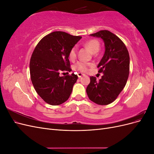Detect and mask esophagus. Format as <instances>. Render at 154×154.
Wrapping results in <instances>:
<instances>
[{
    "label": "esophagus",
    "mask_w": 154,
    "mask_h": 154,
    "mask_svg": "<svg viewBox=\"0 0 154 154\" xmlns=\"http://www.w3.org/2000/svg\"><path fill=\"white\" fill-rule=\"evenodd\" d=\"M77 75H78V78H81V77L83 76H85V74H83V73H82V72H78V73L77 74Z\"/></svg>",
    "instance_id": "esophagus-1"
}]
</instances>
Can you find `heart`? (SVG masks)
<instances>
[{
    "mask_svg": "<svg viewBox=\"0 0 154 154\" xmlns=\"http://www.w3.org/2000/svg\"><path fill=\"white\" fill-rule=\"evenodd\" d=\"M84 45L86 48L91 51V52L93 54H96L98 52L100 48V42L97 40L92 39L87 41L84 44ZM76 54H77V48L74 47L72 48V49L70 50L69 53V58L71 60L74 61L76 58ZM91 66V63L85 62L82 61L78 62L75 65H74L73 68L76 71H78L80 72H85L87 71L88 67Z\"/></svg>",
    "mask_w": 154,
    "mask_h": 154,
    "instance_id": "b5f03b06",
    "label": "heart"
}]
</instances>
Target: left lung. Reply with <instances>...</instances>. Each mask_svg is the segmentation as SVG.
<instances>
[{
	"label": "left lung",
	"mask_w": 154,
	"mask_h": 154,
	"mask_svg": "<svg viewBox=\"0 0 154 154\" xmlns=\"http://www.w3.org/2000/svg\"><path fill=\"white\" fill-rule=\"evenodd\" d=\"M100 38L105 44V53L97 65L103 74L99 81L90 77L86 92L88 98L101 105H109L117 98L127 83L130 69L128 51L121 39L109 31L102 30L90 35Z\"/></svg>",
	"instance_id": "obj_1"
}]
</instances>
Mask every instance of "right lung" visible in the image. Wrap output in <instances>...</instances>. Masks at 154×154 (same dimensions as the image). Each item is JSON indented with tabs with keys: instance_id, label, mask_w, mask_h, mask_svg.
I'll list each match as a JSON object with an SVG mask.
<instances>
[{
	"instance_id": "1",
	"label": "right lung",
	"mask_w": 154,
	"mask_h": 154,
	"mask_svg": "<svg viewBox=\"0 0 154 154\" xmlns=\"http://www.w3.org/2000/svg\"><path fill=\"white\" fill-rule=\"evenodd\" d=\"M82 38L66 32L54 31L42 39L32 54L29 70L31 80L38 94L46 103L59 105L71 95L78 76H60L70 72L69 51Z\"/></svg>"
}]
</instances>
